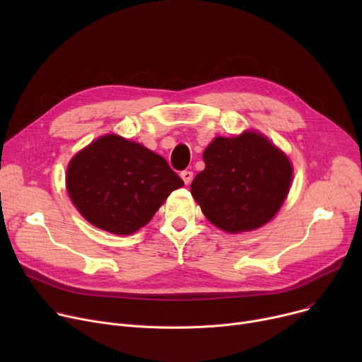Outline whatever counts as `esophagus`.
Returning a JSON list of instances; mask_svg holds the SVG:
<instances>
[{
	"instance_id": "esophagus-1",
	"label": "esophagus",
	"mask_w": 362,
	"mask_h": 362,
	"mask_svg": "<svg viewBox=\"0 0 362 362\" xmlns=\"http://www.w3.org/2000/svg\"><path fill=\"white\" fill-rule=\"evenodd\" d=\"M180 177L183 179V182L186 183V185H189L192 182V179H194V173L191 170H183L182 173H180Z\"/></svg>"
}]
</instances>
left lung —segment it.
Listing matches in <instances>:
<instances>
[{
    "label": "left lung",
    "instance_id": "obj_1",
    "mask_svg": "<svg viewBox=\"0 0 362 362\" xmlns=\"http://www.w3.org/2000/svg\"><path fill=\"white\" fill-rule=\"evenodd\" d=\"M202 158L205 168L195 176L191 192L204 216L224 232L258 229L276 216L288 197L292 165L258 133L218 136Z\"/></svg>",
    "mask_w": 362,
    "mask_h": 362
}]
</instances>
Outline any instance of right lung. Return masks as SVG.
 I'll return each instance as SVG.
<instances>
[{"mask_svg":"<svg viewBox=\"0 0 362 362\" xmlns=\"http://www.w3.org/2000/svg\"><path fill=\"white\" fill-rule=\"evenodd\" d=\"M66 183L79 213L114 235L141 229L183 186L161 156L117 135L101 136L82 149L69 164Z\"/></svg>","mask_w":362,"mask_h":362,"instance_id":"1","label":"right lung"}]
</instances>
